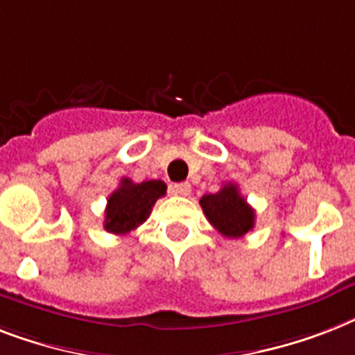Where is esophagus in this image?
<instances>
[{"instance_id":"obj_1","label":"esophagus","mask_w":355,"mask_h":355,"mask_svg":"<svg viewBox=\"0 0 355 355\" xmlns=\"http://www.w3.org/2000/svg\"><path fill=\"white\" fill-rule=\"evenodd\" d=\"M171 193L173 195H180V197H187L189 193H191V184L189 182H178V184H173L171 187Z\"/></svg>"}]
</instances>
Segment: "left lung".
<instances>
[{
    "mask_svg": "<svg viewBox=\"0 0 355 355\" xmlns=\"http://www.w3.org/2000/svg\"><path fill=\"white\" fill-rule=\"evenodd\" d=\"M200 206L209 224L224 237L239 239L253 230L255 211L235 184H224L220 191L204 195Z\"/></svg>",
    "mask_w": 355,
    "mask_h": 355,
    "instance_id": "8db88e82",
    "label": "left lung"
}]
</instances>
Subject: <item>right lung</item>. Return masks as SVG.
Listing matches in <instances>:
<instances>
[{"label": "right lung", "instance_id": "1", "mask_svg": "<svg viewBox=\"0 0 355 355\" xmlns=\"http://www.w3.org/2000/svg\"><path fill=\"white\" fill-rule=\"evenodd\" d=\"M166 189L168 187L162 180L135 184L129 178H122L120 187L107 198L103 227L114 235H125L137 230L148 220L153 206L158 198L166 195Z\"/></svg>", "mask_w": 355, "mask_h": 355}]
</instances>
